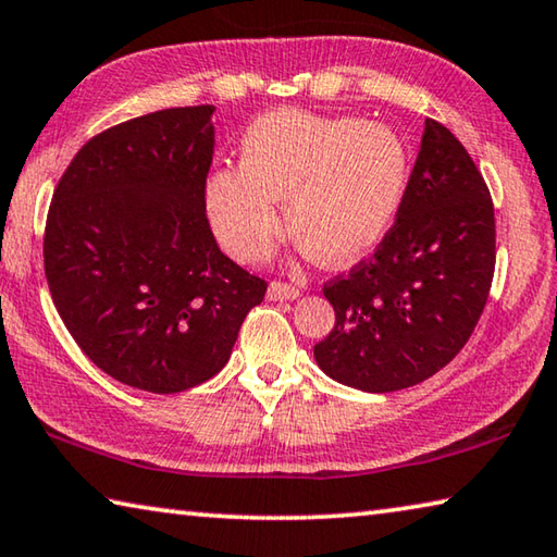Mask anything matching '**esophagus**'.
Returning a JSON list of instances; mask_svg holds the SVG:
<instances>
[{"label":"esophagus","instance_id":"esophagus-1","mask_svg":"<svg viewBox=\"0 0 557 557\" xmlns=\"http://www.w3.org/2000/svg\"><path fill=\"white\" fill-rule=\"evenodd\" d=\"M268 297H270L272 301L297 299V297H299V287H295V285H287V282H280V280H275V282H270V287H268Z\"/></svg>","mask_w":557,"mask_h":557}]
</instances>
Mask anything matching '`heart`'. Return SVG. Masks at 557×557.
Listing matches in <instances>:
<instances>
[{
  "label": "heart",
  "instance_id": "heart-1",
  "mask_svg": "<svg viewBox=\"0 0 557 557\" xmlns=\"http://www.w3.org/2000/svg\"><path fill=\"white\" fill-rule=\"evenodd\" d=\"M408 157L393 129L358 117L268 112L245 129L240 166L206 178V211L233 258H265L282 231L338 265L373 250L398 211Z\"/></svg>",
  "mask_w": 557,
  "mask_h": 557
}]
</instances>
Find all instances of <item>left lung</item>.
<instances>
[{"mask_svg": "<svg viewBox=\"0 0 557 557\" xmlns=\"http://www.w3.org/2000/svg\"><path fill=\"white\" fill-rule=\"evenodd\" d=\"M494 265L484 176L445 125L425 120L395 223L369 260L324 285L336 324L314 346L319 369L366 393L430 379L469 342Z\"/></svg>", "mask_w": 557, "mask_h": 557, "instance_id": "left-lung-1", "label": "left lung"}]
</instances>
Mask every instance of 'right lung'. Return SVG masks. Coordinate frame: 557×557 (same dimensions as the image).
<instances>
[{"instance_id": "add662e5", "label": "right lung", "mask_w": 557, "mask_h": 557, "mask_svg": "<svg viewBox=\"0 0 557 557\" xmlns=\"http://www.w3.org/2000/svg\"><path fill=\"white\" fill-rule=\"evenodd\" d=\"M213 106L100 132L55 186L44 270L65 329L100 371L182 393L228 363L268 282L225 258L206 219Z\"/></svg>"}]
</instances>
